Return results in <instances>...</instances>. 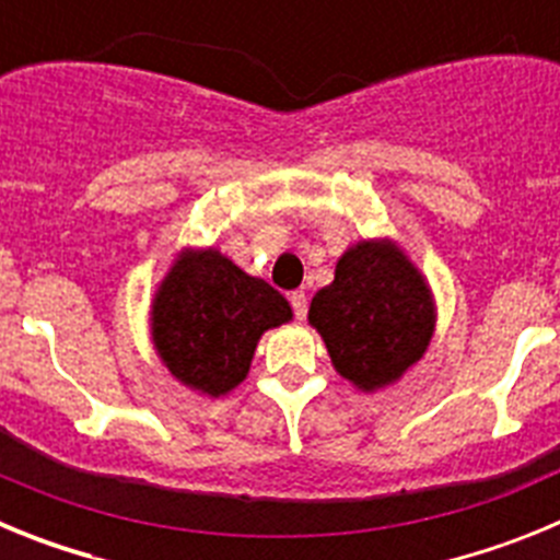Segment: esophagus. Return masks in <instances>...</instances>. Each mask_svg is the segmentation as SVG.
I'll return each mask as SVG.
<instances>
[{
	"label": "esophagus",
	"instance_id": "34e87169",
	"mask_svg": "<svg viewBox=\"0 0 560 560\" xmlns=\"http://www.w3.org/2000/svg\"><path fill=\"white\" fill-rule=\"evenodd\" d=\"M289 300H291V308H294L296 319H305V314H308V296H305V291H291Z\"/></svg>",
	"mask_w": 560,
	"mask_h": 560
}]
</instances>
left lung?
Masks as SVG:
<instances>
[{"label":"left lung","instance_id":"8db88e82","mask_svg":"<svg viewBox=\"0 0 560 560\" xmlns=\"http://www.w3.org/2000/svg\"><path fill=\"white\" fill-rule=\"evenodd\" d=\"M308 323L330 364L361 393H378L415 368L438 325L423 271L393 237H361L336 260L334 283L314 294Z\"/></svg>","mask_w":560,"mask_h":560}]
</instances>
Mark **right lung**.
I'll return each mask as SVG.
<instances>
[{"instance_id": "right-lung-1", "label": "right lung", "mask_w": 560, "mask_h": 560, "mask_svg": "<svg viewBox=\"0 0 560 560\" xmlns=\"http://www.w3.org/2000/svg\"><path fill=\"white\" fill-rule=\"evenodd\" d=\"M291 305L215 246H185L153 291L148 328L173 378L207 398L249 375L260 336L291 323Z\"/></svg>"}]
</instances>
